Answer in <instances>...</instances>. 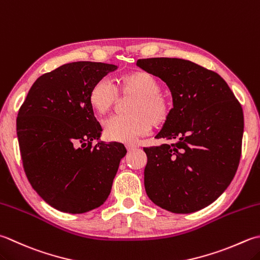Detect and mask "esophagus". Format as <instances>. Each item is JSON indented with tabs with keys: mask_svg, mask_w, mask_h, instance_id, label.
<instances>
[{
	"mask_svg": "<svg viewBox=\"0 0 260 260\" xmlns=\"http://www.w3.org/2000/svg\"><path fill=\"white\" fill-rule=\"evenodd\" d=\"M126 147H127V150H128V151H134V150H136L139 146L135 145V144H127Z\"/></svg>",
	"mask_w": 260,
	"mask_h": 260,
	"instance_id": "esophagus-1",
	"label": "esophagus"
}]
</instances>
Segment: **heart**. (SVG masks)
Instances as JSON below:
<instances>
[{
	"instance_id": "obj_1",
	"label": "heart",
	"mask_w": 260,
	"mask_h": 260,
	"mask_svg": "<svg viewBox=\"0 0 260 260\" xmlns=\"http://www.w3.org/2000/svg\"><path fill=\"white\" fill-rule=\"evenodd\" d=\"M121 94H133L135 99L129 106L127 116H113L104 124L105 135L111 141L131 143L137 137L144 136L152 126H161L171 113L168 96L161 92V83L154 75L146 71H135L117 79ZM118 99L116 86L110 80L96 81L89 92V104L100 115L113 108Z\"/></svg>"
}]
</instances>
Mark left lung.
I'll list each match as a JSON object with an SVG mask.
<instances>
[{"label": "left lung", "mask_w": 260, "mask_h": 260, "mask_svg": "<svg viewBox=\"0 0 260 260\" xmlns=\"http://www.w3.org/2000/svg\"><path fill=\"white\" fill-rule=\"evenodd\" d=\"M137 66L165 81L174 108L155 139L170 143L145 147V191L155 205L187 214L220 197L241 156V105L217 73L181 58L139 59Z\"/></svg>", "instance_id": "1"}]
</instances>
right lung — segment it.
I'll return each instance as SVG.
<instances>
[{"label": "right lung", "instance_id": "1", "mask_svg": "<svg viewBox=\"0 0 260 260\" xmlns=\"http://www.w3.org/2000/svg\"><path fill=\"white\" fill-rule=\"evenodd\" d=\"M117 65L73 62L35 81L17 118L30 185L56 210L81 214L108 198L126 147L99 141L101 126L89 104L96 81ZM93 140H98L95 146Z\"/></svg>", "mask_w": 260, "mask_h": 260}]
</instances>
